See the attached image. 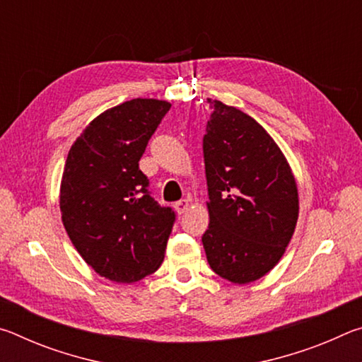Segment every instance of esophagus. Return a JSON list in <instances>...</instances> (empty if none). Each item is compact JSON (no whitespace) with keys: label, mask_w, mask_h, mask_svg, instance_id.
Here are the masks:
<instances>
[{"label":"esophagus","mask_w":362,"mask_h":362,"mask_svg":"<svg viewBox=\"0 0 362 362\" xmlns=\"http://www.w3.org/2000/svg\"><path fill=\"white\" fill-rule=\"evenodd\" d=\"M188 206H189L188 199H182V201H179V203L175 204V211H177V214H179V216H182V214H185V212L188 211Z\"/></svg>","instance_id":"34e87169"}]
</instances>
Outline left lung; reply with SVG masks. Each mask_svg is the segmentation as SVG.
<instances>
[{"instance_id":"8db88e82","label":"left lung","mask_w":362,"mask_h":362,"mask_svg":"<svg viewBox=\"0 0 362 362\" xmlns=\"http://www.w3.org/2000/svg\"><path fill=\"white\" fill-rule=\"evenodd\" d=\"M203 140L209 226L207 262L220 278L249 284L278 265L296 230L298 189L284 153L254 118L207 99Z\"/></svg>"}]
</instances>
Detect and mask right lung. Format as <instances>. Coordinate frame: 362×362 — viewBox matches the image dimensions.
I'll list each match as a JSON object with an SVG mask.
<instances>
[{"mask_svg": "<svg viewBox=\"0 0 362 362\" xmlns=\"http://www.w3.org/2000/svg\"><path fill=\"white\" fill-rule=\"evenodd\" d=\"M169 108L168 100L142 97L108 108L66 156L59 199L64 226L83 260L113 283H136L164 260L175 216L148 194L139 161Z\"/></svg>", "mask_w": 362, "mask_h": 362, "instance_id": "right-lung-1", "label": "right lung"}]
</instances>
